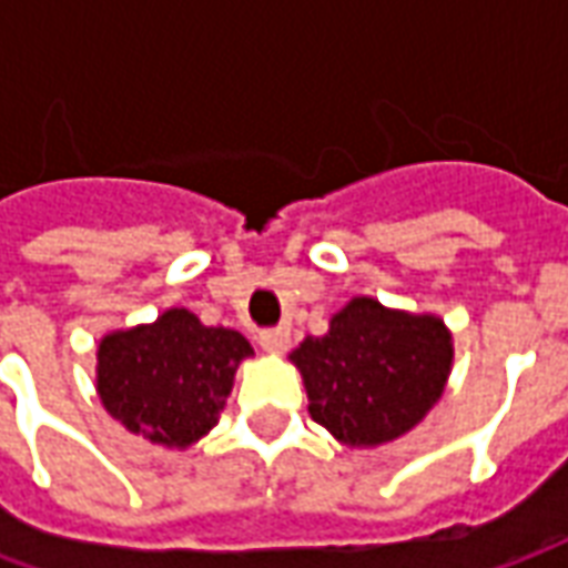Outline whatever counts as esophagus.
Segmentation results:
<instances>
[{"instance_id":"esophagus-1","label":"esophagus","mask_w":568,"mask_h":568,"mask_svg":"<svg viewBox=\"0 0 568 568\" xmlns=\"http://www.w3.org/2000/svg\"><path fill=\"white\" fill-rule=\"evenodd\" d=\"M258 344L267 353H285L288 344H292V334H288V328H264L258 334Z\"/></svg>"}]
</instances>
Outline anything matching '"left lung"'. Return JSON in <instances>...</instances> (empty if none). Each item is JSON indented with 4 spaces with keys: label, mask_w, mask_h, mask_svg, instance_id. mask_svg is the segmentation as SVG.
Returning <instances> with one entry per match:
<instances>
[{
    "label": "left lung",
    "mask_w": 568,
    "mask_h": 568,
    "mask_svg": "<svg viewBox=\"0 0 568 568\" xmlns=\"http://www.w3.org/2000/svg\"><path fill=\"white\" fill-rule=\"evenodd\" d=\"M450 332L435 316L353 297L322 337L292 353L310 417L349 447H374L426 417L450 374Z\"/></svg>",
    "instance_id": "1"
}]
</instances>
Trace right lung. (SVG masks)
Masks as SVG:
<instances>
[{
	"label": "right lung",
	"mask_w": 568,
	"mask_h": 568,
	"mask_svg": "<svg viewBox=\"0 0 568 568\" xmlns=\"http://www.w3.org/2000/svg\"><path fill=\"white\" fill-rule=\"evenodd\" d=\"M252 356L240 332L206 328L187 310L103 337L97 389L105 410L151 444L187 447L215 423L236 365Z\"/></svg>",
	"instance_id": "1"
}]
</instances>
